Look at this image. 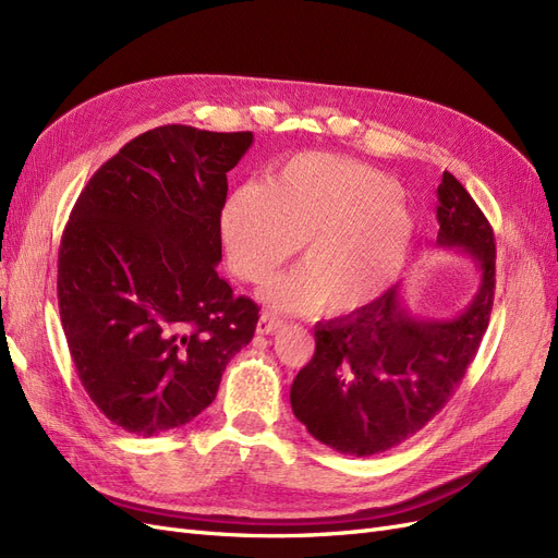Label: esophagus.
Instances as JSON below:
<instances>
[{"label": "esophagus", "mask_w": 558, "mask_h": 558, "mask_svg": "<svg viewBox=\"0 0 558 558\" xmlns=\"http://www.w3.org/2000/svg\"><path fill=\"white\" fill-rule=\"evenodd\" d=\"M283 326V320H279L272 314H263L258 320V335H272Z\"/></svg>", "instance_id": "obj_1"}]
</instances>
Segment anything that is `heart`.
Returning a JSON list of instances; mask_svg holds the SVG:
<instances>
[{
	"label": "heart",
	"mask_w": 558,
	"mask_h": 558,
	"mask_svg": "<svg viewBox=\"0 0 558 558\" xmlns=\"http://www.w3.org/2000/svg\"><path fill=\"white\" fill-rule=\"evenodd\" d=\"M232 272L258 283L302 242V267L269 281L279 310L356 312L388 291L408 263L414 218L400 185L375 167L300 154L265 181L238 183L218 211Z\"/></svg>",
	"instance_id": "obj_1"
}]
</instances>
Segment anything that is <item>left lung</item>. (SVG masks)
<instances>
[{"label":"left lung","mask_w":558,"mask_h":558,"mask_svg":"<svg viewBox=\"0 0 558 558\" xmlns=\"http://www.w3.org/2000/svg\"><path fill=\"white\" fill-rule=\"evenodd\" d=\"M437 246L480 269L477 293L459 316H416L396 283L369 305L314 326L316 351L293 379L291 408L335 451L373 456L408 440L445 408L475 359L494 307V230L449 172L437 185Z\"/></svg>","instance_id":"obj_1"}]
</instances>
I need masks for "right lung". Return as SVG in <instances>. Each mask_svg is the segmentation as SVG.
Returning <instances> with one entry per match:
<instances>
[{
	"label": "right lung",
	"instance_id": "right-lung-1",
	"mask_svg": "<svg viewBox=\"0 0 558 558\" xmlns=\"http://www.w3.org/2000/svg\"><path fill=\"white\" fill-rule=\"evenodd\" d=\"M251 132L162 125L93 174L64 228L58 305L78 379L111 424L150 437L207 410L258 305L216 272L218 211Z\"/></svg>",
	"mask_w": 558,
	"mask_h": 558
}]
</instances>
